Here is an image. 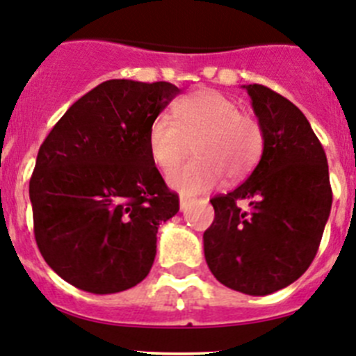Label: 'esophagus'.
Wrapping results in <instances>:
<instances>
[{"instance_id": "1", "label": "esophagus", "mask_w": 356, "mask_h": 356, "mask_svg": "<svg viewBox=\"0 0 356 356\" xmlns=\"http://www.w3.org/2000/svg\"><path fill=\"white\" fill-rule=\"evenodd\" d=\"M188 207H191V200H188V197H185V195H181V197H180V210L187 211Z\"/></svg>"}]
</instances>
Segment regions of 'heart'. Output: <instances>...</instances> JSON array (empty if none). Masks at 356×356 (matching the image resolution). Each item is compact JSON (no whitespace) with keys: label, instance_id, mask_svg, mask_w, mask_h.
<instances>
[{"label":"heart","instance_id":"b5f03b06","mask_svg":"<svg viewBox=\"0 0 356 356\" xmlns=\"http://www.w3.org/2000/svg\"><path fill=\"white\" fill-rule=\"evenodd\" d=\"M195 159L169 175L184 194H200L222 181L242 180L252 172L263 152V132L252 116L229 97L203 90L180 99L171 118L159 116L148 129V149L162 171H171L191 153Z\"/></svg>","mask_w":356,"mask_h":356}]
</instances>
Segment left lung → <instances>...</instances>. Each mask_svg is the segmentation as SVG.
<instances>
[{"instance_id":"8db88e82","label":"left lung","mask_w":356,"mask_h":356,"mask_svg":"<svg viewBox=\"0 0 356 356\" xmlns=\"http://www.w3.org/2000/svg\"><path fill=\"white\" fill-rule=\"evenodd\" d=\"M243 88L259 120L263 155L242 185L210 200L215 218L203 234L204 257L218 282L263 296L311 266L332 187L327 155L304 113L263 84Z\"/></svg>"}]
</instances>
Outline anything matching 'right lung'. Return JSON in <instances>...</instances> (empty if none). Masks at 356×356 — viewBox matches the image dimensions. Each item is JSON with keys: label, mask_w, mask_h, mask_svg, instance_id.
<instances>
[{"label": "right lung", "mask_w": 356, "mask_h": 356, "mask_svg": "<svg viewBox=\"0 0 356 356\" xmlns=\"http://www.w3.org/2000/svg\"><path fill=\"white\" fill-rule=\"evenodd\" d=\"M178 93L164 81H106L42 143L29 180L35 240L68 284L109 295L152 270L156 231L180 200L149 155L148 129Z\"/></svg>", "instance_id": "add662e5"}]
</instances>
